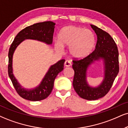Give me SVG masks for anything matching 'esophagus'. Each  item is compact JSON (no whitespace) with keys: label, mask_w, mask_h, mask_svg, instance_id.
Listing matches in <instances>:
<instances>
[{"label":"esophagus","mask_w":128,"mask_h":128,"mask_svg":"<svg viewBox=\"0 0 128 128\" xmlns=\"http://www.w3.org/2000/svg\"><path fill=\"white\" fill-rule=\"evenodd\" d=\"M64 66L66 67H68V66H70V65H71V62L70 60H66L65 62H64Z\"/></svg>","instance_id":"34e87169"}]
</instances>
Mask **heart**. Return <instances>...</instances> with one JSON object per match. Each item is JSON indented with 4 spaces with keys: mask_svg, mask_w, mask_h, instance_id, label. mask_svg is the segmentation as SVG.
Returning <instances> with one entry per match:
<instances>
[{
    "mask_svg": "<svg viewBox=\"0 0 128 128\" xmlns=\"http://www.w3.org/2000/svg\"><path fill=\"white\" fill-rule=\"evenodd\" d=\"M96 37L92 31L76 26H66L58 35V42L55 47L58 50L61 46L69 47V52L74 58H82L87 56L95 45Z\"/></svg>",
    "mask_w": 128,
    "mask_h": 128,
    "instance_id": "1",
    "label": "heart"
}]
</instances>
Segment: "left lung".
Returning a JSON list of instances; mask_svg holds the SVG:
<instances>
[{
  "mask_svg": "<svg viewBox=\"0 0 128 128\" xmlns=\"http://www.w3.org/2000/svg\"><path fill=\"white\" fill-rule=\"evenodd\" d=\"M97 36L96 48L82 59H74L73 86L80 97L88 100H96L105 96L110 91L119 71V52L116 42L108 33L91 25ZM102 58L105 64V78L97 88H93L87 84L86 69L94 61Z\"/></svg>",
  "mask_w": 128,
  "mask_h": 128,
  "instance_id": "8db88e82",
  "label": "left lung"
}]
</instances>
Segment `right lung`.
<instances>
[{
    "label": "right lung",
    "instance_id": "right-lung-1",
    "mask_svg": "<svg viewBox=\"0 0 128 128\" xmlns=\"http://www.w3.org/2000/svg\"><path fill=\"white\" fill-rule=\"evenodd\" d=\"M55 24L52 21H46L34 24L21 30L16 36L9 48L8 58V75L16 91L20 97L30 101H40L46 98L51 93L54 86L55 78L59 72L64 69L65 61L62 59L50 66L42 82L32 90H26L22 87L18 82L12 72V57L17 46L26 39H32L51 44L53 42Z\"/></svg>",
    "mask_w": 128,
    "mask_h": 128
}]
</instances>
